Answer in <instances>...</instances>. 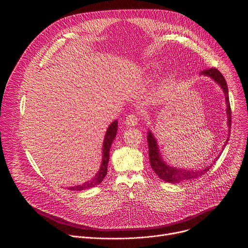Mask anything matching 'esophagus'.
<instances>
[{"mask_svg": "<svg viewBox=\"0 0 248 248\" xmlns=\"http://www.w3.org/2000/svg\"><path fill=\"white\" fill-rule=\"evenodd\" d=\"M138 121H139V119H138V117H137L136 115H134V114H129V115H127V117H126L124 123H125L126 125L132 126V125L137 124Z\"/></svg>", "mask_w": 248, "mask_h": 248, "instance_id": "obj_1", "label": "esophagus"}]
</instances>
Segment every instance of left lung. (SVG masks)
<instances>
[{
	"mask_svg": "<svg viewBox=\"0 0 248 248\" xmlns=\"http://www.w3.org/2000/svg\"><path fill=\"white\" fill-rule=\"evenodd\" d=\"M200 75H204V76L212 78L218 84H220V86L223 88V90L225 92V95H226L227 107H228L227 108L228 124H229V126L231 127V125H232V111H231L230 100H229L228 85H227L225 78L223 77V75L219 72V70L216 67L206 68V69L202 70ZM147 140H148V146H149V158H150L149 160H150L151 168L154 170V171L157 173V175L159 176L161 180H163L167 183L178 184L180 182H186V181H190V180L199 178V176H201L202 174L207 172L209 170V169H211L212 166H213V164H212V165L204 168L203 170H183V169L171 168L169 165L165 164V162L162 160V158L159 154L156 140H155L153 134L150 131L148 132ZM228 141H229V139H227L226 144L228 143ZM226 144H225V146H226Z\"/></svg>",
	"mask_w": 248,
	"mask_h": 248,
	"instance_id": "obj_1",
	"label": "left lung"
}]
</instances>
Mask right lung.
<instances>
[{"label": "right lung", "mask_w": 248, "mask_h": 248, "mask_svg": "<svg viewBox=\"0 0 248 248\" xmlns=\"http://www.w3.org/2000/svg\"><path fill=\"white\" fill-rule=\"evenodd\" d=\"M117 130H118V122L115 121L113 122L110 126L107 129V132H106L105 138H104V143H103V160H102V164L100 167L99 171L95 174L94 178L86 183L83 184L81 186H72L68 187L69 190H83V189H87L90 187H93L99 184L102 183L103 179L107 174V170H108V163H109V157H110V148L111 145L113 143V141L116 137L117 134Z\"/></svg>", "instance_id": "add662e5"}]
</instances>
